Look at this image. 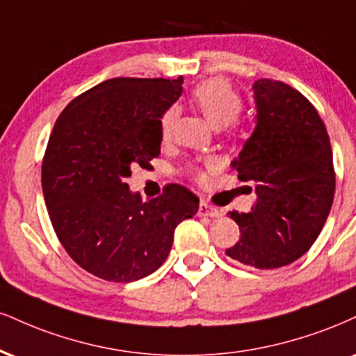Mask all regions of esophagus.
<instances>
[{
	"mask_svg": "<svg viewBox=\"0 0 356 356\" xmlns=\"http://www.w3.org/2000/svg\"><path fill=\"white\" fill-rule=\"evenodd\" d=\"M199 216L200 217H212V219H216V217L222 216V211H219L217 207H212V205H209L207 202H200Z\"/></svg>",
	"mask_w": 356,
	"mask_h": 356,
	"instance_id": "obj_1",
	"label": "esophagus"
}]
</instances>
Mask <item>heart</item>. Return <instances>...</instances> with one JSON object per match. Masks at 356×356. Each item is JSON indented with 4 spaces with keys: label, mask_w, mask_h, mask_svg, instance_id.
I'll list each match as a JSON object with an SVG mask.
<instances>
[{
    "label": "heart",
    "mask_w": 356,
    "mask_h": 356,
    "mask_svg": "<svg viewBox=\"0 0 356 356\" xmlns=\"http://www.w3.org/2000/svg\"><path fill=\"white\" fill-rule=\"evenodd\" d=\"M192 102L217 131L232 126L242 111L241 96L224 79H209L197 86L192 92ZM177 118L179 109L175 106H170L161 115V136L164 140L172 134Z\"/></svg>",
    "instance_id": "b5f03b06"
}]
</instances>
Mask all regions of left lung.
I'll return each instance as SVG.
<instances>
[{
	"label": "left lung",
	"instance_id": "8db88e82",
	"mask_svg": "<svg viewBox=\"0 0 356 356\" xmlns=\"http://www.w3.org/2000/svg\"><path fill=\"white\" fill-rule=\"evenodd\" d=\"M255 129L230 162L255 184L250 212H229L241 238L225 254L247 267L278 268L314 245L335 195L333 154L325 124L300 92L280 81L252 86Z\"/></svg>",
	"mask_w": 356,
	"mask_h": 356
}]
</instances>
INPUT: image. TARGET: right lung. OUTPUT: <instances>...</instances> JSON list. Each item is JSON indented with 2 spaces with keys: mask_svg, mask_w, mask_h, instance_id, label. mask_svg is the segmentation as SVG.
Listing matches in <instances>:
<instances>
[{
  "mask_svg": "<svg viewBox=\"0 0 356 356\" xmlns=\"http://www.w3.org/2000/svg\"><path fill=\"white\" fill-rule=\"evenodd\" d=\"M182 78H114L67 104L42 161L51 224L79 267L109 282H136L169 255L174 230L199 211L182 186L143 200L126 179L161 154V115L182 94Z\"/></svg>",
  "mask_w": 356,
  "mask_h": 356,
  "instance_id": "add662e5",
  "label": "right lung"
}]
</instances>
